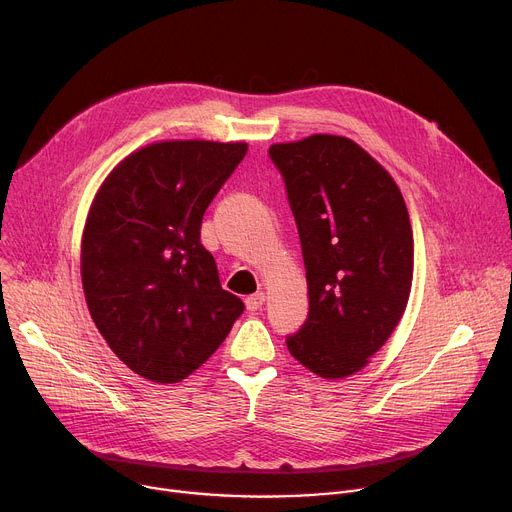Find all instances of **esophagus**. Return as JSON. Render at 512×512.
Returning a JSON list of instances; mask_svg holds the SVG:
<instances>
[{"mask_svg":"<svg viewBox=\"0 0 512 512\" xmlns=\"http://www.w3.org/2000/svg\"><path fill=\"white\" fill-rule=\"evenodd\" d=\"M263 302H265V294H263V292L251 294V296L245 300V304H247L249 310H259V308L263 306Z\"/></svg>","mask_w":512,"mask_h":512,"instance_id":"1","label":"esophagus"}]
</instances>
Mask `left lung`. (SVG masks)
<instances>
[{"label":"left lung","mask_w":512,"mask_h":512,"mask_svg":"<svg viewBox=\"0 0 512 512\" xmlns=\"http://www.w3.org/2000/svg\"><path fill=\"white\" fill-rule=\"evenodd\" d=\"M298 226L308 318L286 339L312 374L347 378L400 322L412 286L414 243L392 175L351 138L312 134L271 145Z\"/></svg>","instance_id":"left-lung-1"}]
</instances>
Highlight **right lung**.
Here are the masks:
<instances>
[{
  "label": "right lung",
  "instance_id": "add662e5",
  "mask_svg": "<svg viewBox=\"0 0 512 512\" xmlns=\"http://www.w3.org/2000/svg\"><path fill=\"white\" fill-rule=\"evenodd\" d=\"M245 155V143H153L118 163L89 208V314L110 349L151 382L188 378L245 310L200 243L206 208Z\"/></svg>",
  "mask_w": 512,
  "mask_h": 512
}]
</instances>
